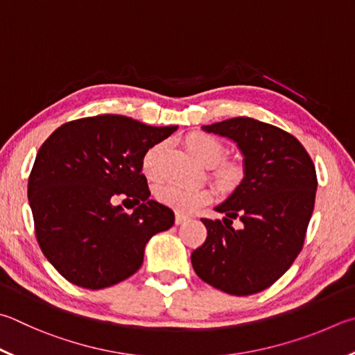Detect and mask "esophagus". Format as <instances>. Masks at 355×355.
<instances>
[{
    "label": "esophagus",
    "instance_id": "34e87169",
    "mask_svg": "<svg viewBox=\"0 0 355 355\" xmlns=\"http://www.w3.org/2000/svg\"><path fill=\"white\" fill-rule=\"evenodd\" d=\"M188 220H189V217H188V216L180 214V212H177V214H175V223H177V225H182V223L188 222Z\"/></svg>",
    "mask_w": 355,
    "mask_h": 355
}]
</instances>
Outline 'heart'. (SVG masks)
Returning a JSON list of instances; mask_svg holds the SVG:
<instances>
[{
  "label": "heart",
  "instance_id": "1",
  "mask_svg": "<svg viewBox=\"0 0 355 355\" xmlns=\"http://www.w3.org/2000/svg\"><path fill=\"white\" fill-rule=\"evenodd\" d=\"M184 144L200 164L211 167L209 175L218 191L230 194L239 188L243 180L242 167L236 163H220L225 157V146L217 138L208 133L196 132L184 138ZM164 147V143L153 144L146 150L143 159H141V169L152 182H157L163 175L161 161H163ZM153 194L159 203L171 206L178 212L196 211L198 206L209 202L211 198V191L203 186L184 188V186L172 183L157 186Z\"/></svg>",
  "mask_w": 355,
  "mask_h": 355
}]
</instances>
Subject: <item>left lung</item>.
Listing matches in <instances>:
<instances>
[{
  "label": "left lung",
  "mask_w": 355,
  "mask_h": 355,
  "mask_svg": "<svg viewBox=\"0 0 355 355\" xmlns=\"http://www.w3.org/2000/svg\"><path fill=\"white\" fill-rule=\"evenodd\" d=\"M202 128L234 141L245 177L216 208L227 216L223 222L202 218L208 236L192 251V267L200 279L230 295L262 292L287 272L304 243L318 184L312 158L293 135L253 118ZM237 216L241 230L230 227Z\"/></svg>",
  "instance_id": "1"
}]
</instances>
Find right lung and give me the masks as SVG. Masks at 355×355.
I'll list each match as a JSON object with an SVG mask.
<instances>
[{"mask_svg":"<svg viewBox=\"0 0 355 355\" xmlns=\"http://www.w3.org/2000/svg\"><path fill=\"white\" fill-rule=\"evenodd\" d=\"M175 130L99 114L67 122L42 144L28 197L37 242L63 278L98 290L138 272L146 243L175 220L149 198L141 159ZM118 195L139 205L132 215L112 205Z\"/></svg>","mask_w":355,"mask_h":355,"instance_id":"1","label":"right lung"}]
</instances>
